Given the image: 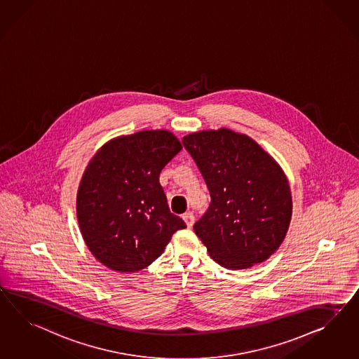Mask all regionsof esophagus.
<instances>
[{"mask_svg": "<svg viewBox=\"0 0 359 359\" xmlns=\"http://www.w3.org/2000/svg\"><path fill=\"white\" fill-rule=\"evenodd\" d=\"M183 219H184L185 224L191 229L194 223V214L191 213V212H189V213L183 214Z\"/></svg>", "mask_w": 359, "mask_h": 359, "instance_id": "1", "label": "esophagus"}]
</instances>
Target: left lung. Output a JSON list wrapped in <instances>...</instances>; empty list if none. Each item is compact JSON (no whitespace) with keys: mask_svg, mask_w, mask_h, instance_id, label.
Here are the masks:
<instances>
[{"mask_svg":"<svg viewBox=\"0 0 359 359\" xmlns=\"http://www.w3.org/2000/svg\"><path fill=\"white\" fill-rule=\"evenodd\" d=\"M183 145L210 192L194 229L212 259L229 269L265 262L283 242L292 213L281 167L252 138L224 128L185 136Z\"/></svg>","mask_w":359,"mask_h":359,"instance_id":"1","label":"left lung"}]
</instances>
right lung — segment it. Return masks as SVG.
I'll return each mask as SVG.
<instances>
[{"mask_svg": "<svg viewBox=\"0 0 359 359\" xmlns=\"http://www.w3.org/2000/svg\"><path fill=\"white\" fill-rule=\"evenodd\" d=\"M180 150L172 133L142 130L107 142L90 161L78 188V223L88 250L109 269H144L187 227L159 183Z\"/></svg>", "mask_w": 359, "mask_h": 359, "instance_id": "obj_1", "label": "right lung"}]
</instances>
